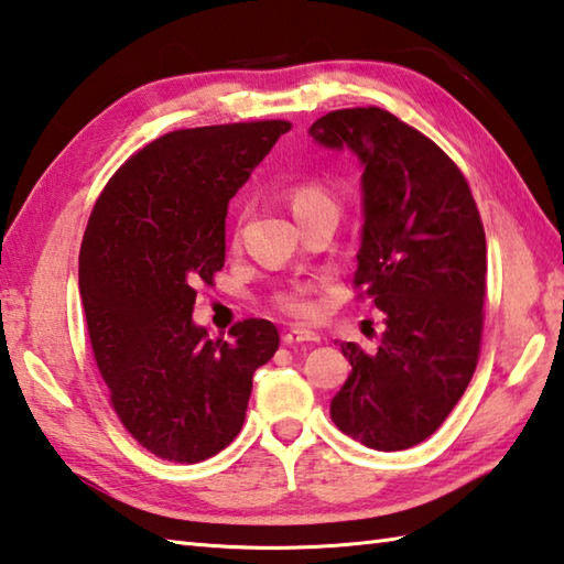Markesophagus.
<instances>
[{
    "label": "esophagus",
    "instance_id": "obj_1",
    "mask_svg": "<svg viewBox=\"0 0 564 564\" xmlns=\"http://www.w3.org/2000/svg\"><path fill=\"white\" fill-rule=\"evenodd\" d=\"M283 343L285 345H301V343H321V335L315 330H308V327H289L283 333Z\"/></svg>",
    "mask_w": 564,
    "mask_h": 564
}]
</instances>
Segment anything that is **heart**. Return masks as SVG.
I'll use <instances>...</instances> for the list:
<instances>
[{
    "label": "heart",
    "instance_id": "obj_1",
    "mask_svg": "<svg viewBox=\"0 0 564 564\" xmlns=\"http://www.w3.org/2000/svg\"><path fill=\"white\" fill-rule=\"evenodd\" d=\"M289 202H291V209H293L295 219L303 217V214H308V212L335 209L330 194L325 192L321 182H303V184H299V187H293ZM279 305L291 315L305 317V315L313 313V303L305 299V289H291V291L281 293Z\"/></svg>",
    "mask_w": 564,
    "mask_h": 564
}]
</instances>
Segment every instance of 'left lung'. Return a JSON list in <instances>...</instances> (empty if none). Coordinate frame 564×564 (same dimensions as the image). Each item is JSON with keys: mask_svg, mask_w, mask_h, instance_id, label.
Returning a JSON list of instances; mask_svg holds the SVG:
<instances>
[{"mask_svg": "<svg viewBox=\"0 0 564 564\" xmlns=\"http://www.w3.org/2000/svg\"><path fill=\"white\" fill-rule=\"evenodd\" d=\"M308 135L360 162L355 283L384 323L377 352L340 345L352 370L330 416L355 442L402 452L444 424L474 377L484 330V224L454 162L392 112L333 110Z\"/></svg>", "mask_w": 564, "mask_h": 564, "instance_id": "left-lung-1", "label": "left lung"}]
</instances>
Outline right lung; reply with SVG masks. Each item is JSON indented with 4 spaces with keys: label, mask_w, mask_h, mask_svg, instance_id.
<instances>
[{
    "label": "right lung",
    "mask_w": 564,
    "mask_h": 564,
    "mask_svg": "<svg viewBox=\"0 0 564 564\" xmlns=\"http://www.w3.org/2000/svg\"><path fill=\"white\" fill-rule=\"evenodd\" d=\"M285 120L177 130L106 184L84 234L78 289L110 402L140 446L175 464L219 454L241 432L253 372L279 350L249 317L209 340L192 321L194 285L227 253V209Z\"/></svg>",
    "instance_id": "add662e5"
}]
</instances>
